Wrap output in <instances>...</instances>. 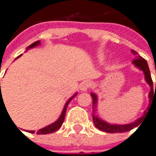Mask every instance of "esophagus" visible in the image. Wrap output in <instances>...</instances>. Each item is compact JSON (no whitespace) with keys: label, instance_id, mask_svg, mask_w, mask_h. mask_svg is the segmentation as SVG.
<instances>
[{"label":"esophagus","instance_id":"obj_1","mask_svg":"<svg viewBox=\"0 0 156 156\" xmlns=\"http://www.w3.org/2000/svg\"><path fill=\"white\" fill-rule=\"evenodd\" d=\"M92 87V83L90 81H84L80 85V90L82 92H87Z\"/></svg>","mask_w":156,"mask_h":156}]
</instances>
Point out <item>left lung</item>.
Masks as SVG:
<instances>
[{
    "label": "left lung",
    "instance_id": "obj_1",
    "mask_svg": "<svg viewBox=\"0 0 156 156\" xmlns=\"http://www.w3.org/2000/svg\"><path fill=\"white\" fill-rule=\"evenodd\" d=\"M132 53L134 55V59L133 61V64L135 67H137V69H139L140 70L144 72V79L145 81L149 84L150 87V93H149V106L147 109L149 110V108L150 107V105H152L153 103H156V83H155V88L154 87H153V81L151 79V75H150V69L148 66V64L146 62L145 59H144L141 56H139L137 54V52L134 50H132ZM91 96L92 98V120H93V123L96 126L97 128H98L101 131H104L105 133H125V132H128L130 130L133 129L134 127H136L138 125H140L141 122L144 119V116H146L147 112L148 111H144V115H142L140 118L137 119L136 121L133 122H131L128 124H110L107 121L102 120L101 118L95 115V110H96L97 105H98V96L94 92L91 93Z\"/></svg>",
    "mask_w": 156,
    "mask_h": 156
}]
</instances>
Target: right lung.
<instances>
[{"mask_svg":"<svg viewBox=\"0 0 156 156\" xmlns=\"http://www.w3.org/2000/svg\"><path fill=\"white\" fill-rule=\"evenodd\" d=\"M41 45V41H35L34 43H32L31 45H30L29 47H27L26 50H29V49H31V48H34V47H37V46H39ZM22 55V54H21ZM21 55H19L17 58H19V57H21ZM16 60V59H15ZM2 92V91H1ZM77 95V92L75 93L73 96L69 99V100L66 102V104L64 105V109L62 110V113H61V115H60V116L58 117V119L56 121H54L53 123H51L50 125L47 126H45L43 128H41V129H40L37 131V134H49V133H54L55 131H57L58 129H59L60 127H61V126L62 124L64 123V117H65V113H66V109H67V107L69 104V102L75 98V97ZM3 100V99H2ZM27 132H29V133H35V131H27Z\"/></svg>","mask_w":156,"mask_h":156,"instance_id":"obj_1","label":"right lung"}]
</instances>
